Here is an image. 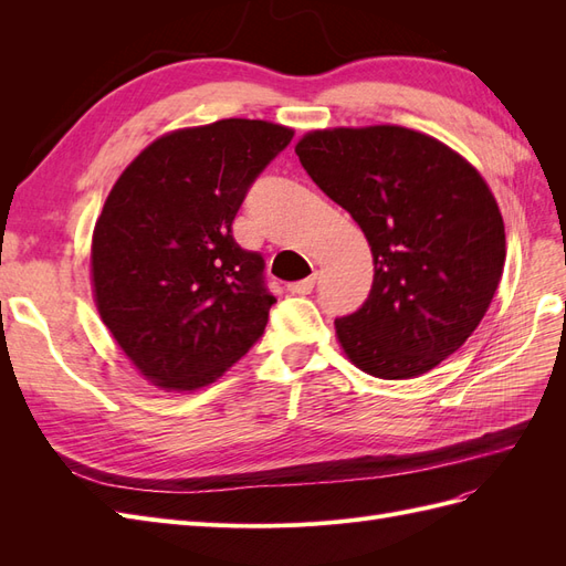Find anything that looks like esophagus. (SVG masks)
Instances as JSON below:
<instances>
[{
    "mask_svg": "<svg viewBox=\"0 0 566 566\" xmlns=\"http://www.w3.org/2000/svg\"><path fill=\"white\" fill-rule=\"evenodd\" d=\"M314 287H316V273H314V276H310V279H304V281H297V283H290V285H287V290H290V293H293V295H310Z\"/></svg>",
    "mask_w": 566,
    "mask_h": 566,
    "instance_id": "1",
    "label": "esophagus"
}]
</instances>
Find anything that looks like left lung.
Listing matches in <instances>:
<instances>
[{
    "label": "left lung",
    "instance_id": "8db88e82",
    "mask_svg": "<svg viewBox=\"0 0 566 566\" xmlns=\"http://www.w3.org/2000/svg\"><path fill=\"white\" fill-rule=\"evenodd\" d=\"M321 191L368 238V300L335 318L356 368L408 380L458 352L484 318L505 264V227L476 169L416 129L335 127L295 146Z\"/></svg>",
    "mask_w": 566,
    "mask_h": 566
}]
</instances>
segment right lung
I'll list each match as a JSON object with an SVG mask.
<instances>
[{"label":"right lung","mask_w":566,"mask_h":566,"mask_svg":"<svg viewBox=\"0 0 566 566\" xmlns=\"http://www.w3.org/2000/svg\"><path fill=\"white\" fill-rule=\"evenodd\" d=\"M293 129L229 117L169 132L136 156L92 238L101 321L146 380L191 391L262 337L271 304L264 256L231 224Z\"/></svg>","instance_id":"right-lung-1"}]
</instances>
